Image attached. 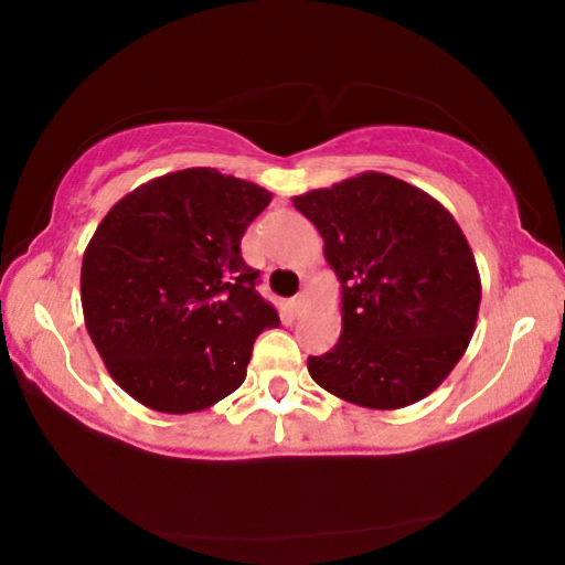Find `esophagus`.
Returning <instances> with one entry per match:
<instances>
[{
    "label": "esophagus",
    "mask_w": 565,
    "mask_h": 565,
    "mask_svg": "<svg viewBox=\"0 0 565 565\" xmlns=\"http://www.w3.org/2000/svg\"><path fill=\"white\" fill-rule=\"evenodd\" d=\"M303 309H306V296H303V294L294 296V299L289 301V311H291V317H301Z\"/></svg>",
    "instance_id": "1"
}]
</instances>
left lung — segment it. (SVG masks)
Returning <instances> with one entry per match:
<instances>
[{"instance_id":"8db88e82","label":"left lung","mask_w":565,"mask_h":565,"mask_svg":"<svg viewBox=\"0 0 565 565\" xmlns=\"http://www.w3.org/2000/svg\"><path fill=\"white\" fill-rule=\"evenodd\" d=\"M341 281L339 343L309 356L333 396L366 408L416 404L451 374L473 337L481 281L446 209L388 174L294 196Z\"/></svg>"}]
</instances>
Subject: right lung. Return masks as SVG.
Here are the masks:
<instances>
[{"label":"right lung","instance_id":"obj_1","mask_svg":"<svg viewBox=\"0 0 565 565\" xmlns=\"http://www.w3.org/2000/svg\"><path fill=\"white\" fill-rule=\"evenodd\" d=\"M269 202L252 181L196 167L147 181L104 216L82 262L84 321L139 404L191 414L244 384L256 337L279 327L242 256Z\"/></svg>","mask_w":565,"mask_h":565}]
</instances>
